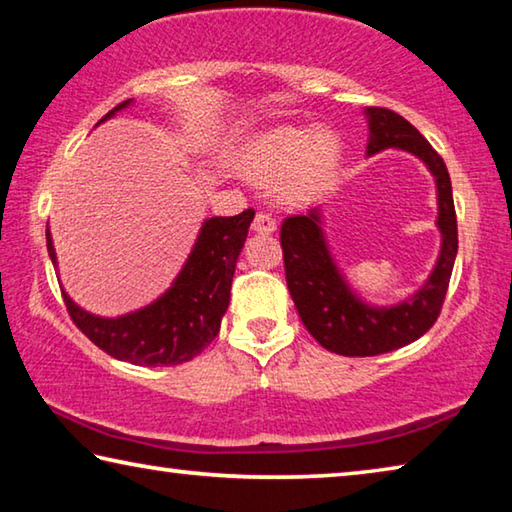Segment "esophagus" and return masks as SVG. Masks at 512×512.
Here are the masks:
<instances>
[{"mask_svg": "<svg viewBox=\"0 0 512 512\" xmlns=\"http://www.w3.org/2000/svg\"><path fill=\"white\" fill-rule=\"evenodd\" d=\"M253 230L259 232V235H271V232L277 230V223H275V219H273L271 214L259 212L255 216V221H253Z\"/></svg>", "mask_w": 512, "mask_h": 512, "instance_id": "obj_1", "label": "esophagus"}]
</instances>
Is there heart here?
I'll return each mask as SVG.
<instances>
[{
    "mask_svg": "<svg viewBox=\"0 0 512 512\" xmlns=\"http://www.w3.org/2000/svg\"><path fill=\"white\" fill-rule=\"evenodd\" d=\"M239 164L250 178L280 183L287 201H307L332 183L341 164V142L314 126H275L248 140Z\"/></svg>",
    "mask_w": 512,
    "mask_h": 512,
    "instance_id": "b5f03b06",
    "label": "heart"
}]
</instances>
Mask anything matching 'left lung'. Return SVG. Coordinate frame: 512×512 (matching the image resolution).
<instances>
[{"label": "left lung", "mask_w": 512, "mask_h": 512, "mask_svg": "<svg viewBox=\"0 0 512 512\" xmlns=\"http://www.w3.org/2000/svg\"><path fill=\"white\" fill-rule=\"evenodd\" d=\"M370 142L368 155L384 149H404L427 164L438 187V221L443 235L438 262L429 280L411 298L393 307L366 305L336 268L320 228V210L289 216L280 230L287 287L300 320L325 350L343 357H375L418 341L443 309L452 277L458 230L452 180L433 146L402 115L388 108H366Z\"/></svg>", "instance_id": "obj_1"}]
</instances>
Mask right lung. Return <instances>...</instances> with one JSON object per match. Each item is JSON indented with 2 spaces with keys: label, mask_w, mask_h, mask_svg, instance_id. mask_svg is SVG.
<instances>
[{
  "label": "right lung",
  "mask_w": 512,
  "mask_h": 512,
  "mask_svg": "<svg viewBox=\"0 0 512 512\" xmlns=\"http://www.w3.org/2000/svg\"><path fill=\"white\" fill-rule=\"evenodd\" d=\"M126 106H131V99L112 108L101 121ZM253 216L255 210H246L237 216L207 219L171 289L133 314L119 318L94 316L74 305L63 291L74 325L110 357L135 366H178L194 359L219 334L221 318L230 302L237 257L244 248ZM47 250L56 266L49 230Z\"/></svg>",
  "instance_id": "add662e5"
}]
</instances>
